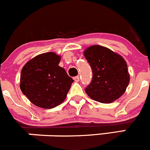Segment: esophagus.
<instances>
[{"mask_svg":"<svg viewBox=\"0 0 150 150\" xmlns=\"http://www.w3.org/2000/svg\"><path fill=\"white\" fill-rule=\"evenodd\" d=\"M74 80L76 82H78V81H79V76H77L74 77Z\"/></svg>","mask_w":150,"mask_h":150,"instance_id":"obj_1","label":"esophagus"}]
</instances>
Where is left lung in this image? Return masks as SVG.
Masks as SVG:
<instances>
[{
    "mask_svg": "<svg viewBox=\"0 0 150 150\" xmlns=\"http://www.w3.org/2000/svg\"><path fill=\"white\" fill-rule=\"evenodd\" d=\"M84 55L93 70L92 81L85 88L87 96L103 103H110L120 98L130 81L123 57L100 45L87 47Z\"/></svg>",
    "mask_w": 150,
    "mask_h": 150,
    "instance_id": "left-lung-1",
    "label": "left lung"
}]
</instances>
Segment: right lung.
Segmentation results:
<instances>
[{
  "label": "right lung",
  "instance_id": "1",
  "mask_svg": "<svg viewBox=\"0 0 150 150\" xmlns=\"http://www.w3.org/2000/svg\"><path fill=\"white\" fill-rule=\"evenodd\" d=\"M60 58L54 52L43 53L27 62L22 69L20 89L38 107L52 109L63 103L74 82L58 66Z\"/></svg>",
  "mask_w": 150,
  "mask_h": 150
}]
</instances>
